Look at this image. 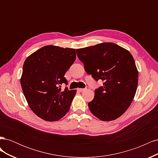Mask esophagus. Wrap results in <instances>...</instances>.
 Masks as SVG:
<instances>
[{
  "mask_svg": "<svg viewBox=\"0 0 158 158\" xmlns=\"http://www.w3.org/2000/svg\"><path fill=\"white\" fill-rule=\"evenodd\" d=\"M85 89H84V88H78V91H79V92H84V91L85 90Z\"/></svg>",
  "mask_w": 158,
  "mask_h": 158,
  "instance_id": "obj_1",
  "label": "esophagus"
}]
</instances>
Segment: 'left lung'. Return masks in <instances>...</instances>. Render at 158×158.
Instances as JSON below:
<instances>
[{
    "instance_id": "8db88e82",
    "label": "left lung",
    "mask_w": 158,
    "mask_h": 158,
    "mask_svg": "<svg viewBox=\"0 0 158 158\" xmlns=\"http://www.w3.org/2000/svg\"><path fill=\"white\" fill-rule=\"evenodd\" d=\"M85 72L104 81L88 103L90 111L103 121L117 119L131 106L137 89L138 72L131 53L113 43L76 49Z\"/></svg>"
}]
</instances>
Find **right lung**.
Wrapping results in <instances>:
<instances>
[{
    "label": "right lung",
    "mask_w": 158,
    "mask_h": 158,
    "mask_svg": "<svg viewBox=\"0 0 158 158\" xmlns=\"http://www.w3.org/2000/svg\"><path fill=\"white\" fill-rule=\"evenodd\" d=\"M76 59L74 49L47 45L41 47L26 59L20 79L23 93L30 107L37 116L47 121H56L69 109L76 89L68 84L66 72Z\"/></svg>",
    "instance_id": "1"
}]
</instances>
